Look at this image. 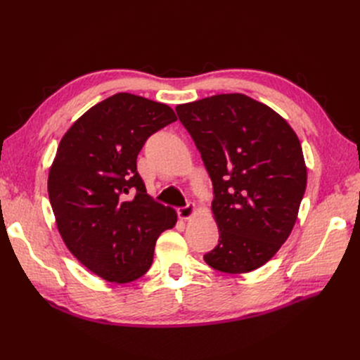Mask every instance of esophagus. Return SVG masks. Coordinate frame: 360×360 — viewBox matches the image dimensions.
Here are the masks:
<instances>
[{
    "instance_id": "34e87169",
    "label": "esophagus",
    "mask_w": 360,
    "mask_h": 360,
    "mask_svg": "<svg viewBox=\"0 0 360 360\" xmlns=\"http://www.w3.org/2000/svg\"><path fill=\"white\" fill-rule=\"evenodd\" d=\"M195 213V205L193 204H188V205H184V207H180V209L177 210V214H179V217L180 219H189V217H192V214Z\"/></svg>"
}]
</instances>
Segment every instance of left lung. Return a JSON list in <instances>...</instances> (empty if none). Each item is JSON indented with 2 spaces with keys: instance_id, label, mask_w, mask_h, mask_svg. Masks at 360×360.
Returning <instances> with one entry per match:
<instances>
[{
  "instance_id": "left-lung-1",
  "label": "left lung",
  "mask_w": 360,
  "mask_h": 360,
  "mask_svg": "<svg viewBox=\"0 0 360 360\" xmlns=\"http://www.w3.org/2000/svg\"><path fill=\"white\" fill-rule=\"evenodd\" d=\"M176 111L213 183L219 243L205 263L224 274L261 267L288 238L307 189L297 135L274 110L240 93Z\"/></svg>"
}]
</instances>
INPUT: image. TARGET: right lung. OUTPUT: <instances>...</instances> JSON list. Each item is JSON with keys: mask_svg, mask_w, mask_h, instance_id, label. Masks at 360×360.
Returning <instances> with one entry per match:
<instances>
[{"mask_svg": "<svg viewBox=\"0 0 360 360\" xmlns=\"http://www.w3.org/2000/svg\"><path fill=\"white\" fill-rule=\"evenodd\" d=\"M176 120L165 103L118 93L63 136L49 171V201L64 243L97 276L118 284L141 278L159 234L176 225V212L147 195L136 171L146 141Z\"/></svg>", "mask_w": 360, "mask_h": 360, "instance_id": "obj_1", "label": "right lung"}]
</instances>
